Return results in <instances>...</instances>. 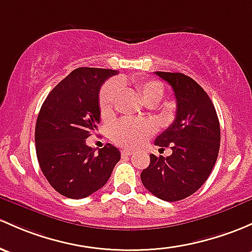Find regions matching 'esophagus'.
<instances>
[{
    "mask_svg": "<svg viewBox=\"0 0 252 252\" xmlns=\"http://www.w3.org/2000/svg\"><path fill=\"white\" fill-rule=\"evenodd\" d=\"M121 155H122V157H128V156L133 155V151H130V150H122L121 151Z\"/></svg>",
    "mask_w": 252,
    "mask_h": 252,
    "instance_id": "1",
    "label": "esophagus"
}]
</instances>
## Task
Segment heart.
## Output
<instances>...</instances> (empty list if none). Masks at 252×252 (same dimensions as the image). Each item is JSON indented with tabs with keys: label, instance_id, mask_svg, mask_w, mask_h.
<instances>
[{
	"label": "heart",
	"instance_id": "obj_1",
	"mask_svg": "<svg viewBox=\"0 0 252 252\" xmlns=\"http://www.w3.org/2000/svg\"><path fill=\"white\" fill-rule=\"evenodd\" d=\"M122 81L121 84H126ZM134 91L140 95L145 104H156L160 101L164 95V87L160 82L155 79L131 78L129 81ZM121 84L117 81L107 82L101 88L99 95V110L104 118L110 117L113 112ZM155 133V126L148 121L124 118L116 122L110 128V136L119 146L135 148L144 145L146 140Z\"/></svg>",
	"mask_w": 252,
	"mask_h": 252
}]
</instances>
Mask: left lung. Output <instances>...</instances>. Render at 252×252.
Segmentation results:
<instances>
[{
	"label": "left lung",
	"instance_id": "obj_1",
	"mask_svg": "<svg viewBox=\"0 0 252 252\" xmlns=\"http://www.w3.org/2000/svg\"><path fill=\"white\" fill-rule=\"evenodd\" d=\"M156 75L173 88L176 117L155 144L161 150L170 147L173 153L166 158L151 155L141 181L159 199L177 202L199 189L213 170L221 140L220 123L213 101L194 79L180 72Z\"/></svg>",
	"mask_w": 252,
	"mask_h": 252
}]
</instances>
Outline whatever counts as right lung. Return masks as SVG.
<instances>
[{
  "label": "right lung",
  "instance_id": "right-lung-1",
  "mask_svg": "<svg viewBox=\"0 0 252 252\" xmlns=\"http://www.w3.org/2000/svg\"><path fill=\"white\" fill-rule=\"evenodd\" d=\"M117 71L78 67L57 84L44 100L36 122V155L50 186L81 199L108 181L121 159L118 148L106 144L95 153L87 146L100 122L99 92Z\"/></svg>",
  "mask_w": 252,
  "mask_h": 252
}]
</instances>
